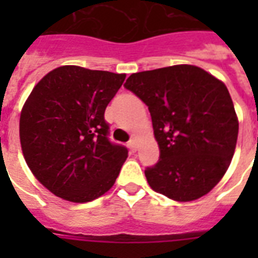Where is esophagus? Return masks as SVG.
I'll list each match as a JSON object with an SVG mask.
<instances>
[{"mask_svg":"<svg viewBox=\"0 0 258 258\" xmlns=\"http://www.w3.org/2000/svg\"><path fill=\"white\" fill-rule=\"evenodd\" d=\"M128 147H130V150H131V151H133V153H135V151H137V141H135V139H131V141L128 142Z\"/></svg>","mask_w":258,"mask_h":258,"instance_id":"esophagus-1","label":"esophagus"}]
</instances>
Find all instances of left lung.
I'll list each match as a JSON object with an SVG mask.
<instances>
[{
	"label": "left lung",
	"mask_w": 258,
	"mask_h": 258,
	"mask_svg": "<svg viewBox=\"0 0 258 258\" xmlns=\"http://www.w3.org/2000/svg\"><path fill=\"white\" fill-rule=\"evenodd\" d=\"M124 87L147 107L159 161L145 175L154 191L178 202L208 194L232 162L238 119L224 83L196 66L133 74Z\"/></svg>",
	"instance_id": "left-lung-1"
}]
</instances>
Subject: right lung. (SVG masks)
I'll return each mask as SVG.
<instances>
[{
    "mask_svg": "<svg viewBox=\"0 0 258 258\" xmlns=\"http://www.w3.org/2000/svg\"><path fill=\"white\" fill-rule=\"evenodd\" d=\"M124 74L58 67L22 107L20 141L30 171L54 196L83 204L112 187L128 155L108 139L104 111Z\"/></svg>",
    "mask_w": 258,
    "mask_h": 258,
    "instance_id": "add662e5",
    "label": "right lung"
}]
</instances>
